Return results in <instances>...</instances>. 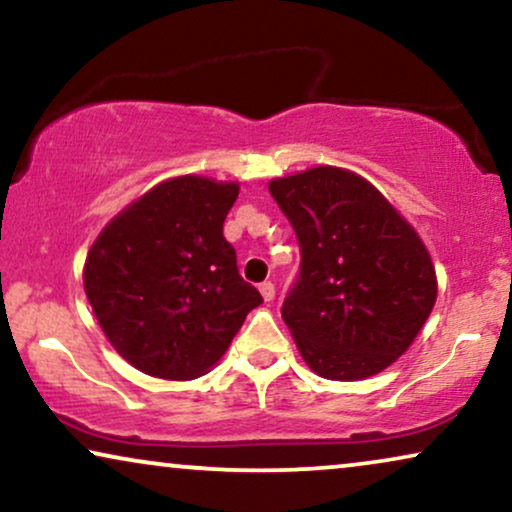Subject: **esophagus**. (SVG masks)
Returning a JSON list of instances; mask_svg holds the SVG:
<instances>
[{
    "label": "esophagus",
    "instance_id": "1",
    "mask_svg": "<svg viewBox=\"0 0 512 512\" xmlns=\"http://www.w3.org/2000/svg\"><path fill=\"white\" fill-rule=\"evenodd\" d=\"M259 294H262V299L269 304V301H273V297H276V287H273L271 280H264L262 285H259Z\"/></svg>",
    "mask_w": 512,
    "mask_h": 512
}]
</instances>
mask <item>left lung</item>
Instances as JSON below:
<instances>
[{"mask_svg":"<svg viewBox=\"0 0 512 512\" xmlns=\"http://www.w3.org/2000/svg\"><path fill=\"white\" fill-rule=\"evenodd\" d=\"M271 197L301 246L283 320L327 380H364L410 348L436 304L438 280L415 227L355 171L311 167L273 178Z\"/></svg>","mask_w":512,"mask_h":512,"instance_id":"1","label":"left lung"}]
</instances>
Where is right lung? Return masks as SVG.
<instances>
[{
	"mask_svg": "<svg viewBox=\"0 0 512 512\" xmlns=\"http://www.w3.org/2000/svg\"><path fill=\"white\" fill-rule=\"evenodd\" d=\"M239 190L197 174L167 178L106 222L90 246L83 287L92 313L113 350L146 376H204L262 304L222 236Z\"/></svg>",
	"mask_w": 512,
	"mask_h": 512,
	"instance_id": "add662e5",
	"label": "right lung"
}]
</instances>
